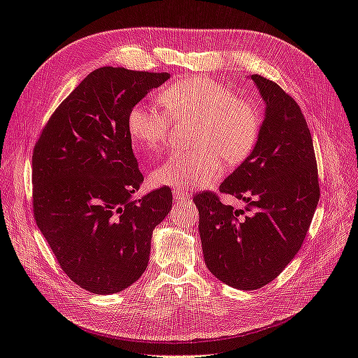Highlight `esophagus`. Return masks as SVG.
Listing matches in <instances>:
<instances>
[{"label":"esophagus","instance_id":"34e87169","mask_svg":"<svg viewBox=\"0 0 358 358\" xmlns=\"http://www.w3.org/2000/svg\"><path fill=\"white\" fill-rule=\"evenodd\" d=\"M173 199L176 200V203L187 201V200H189V192L187 189L178 188V189H175V192H173Z\"/></svg>","mask_w":358,"mask_h":358}]
</instances>
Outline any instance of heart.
Returning <instances> with one entry per match:
<instances>
[{
	"mask_svg": "<svg viewBox=\"0 0 358 358\" xmlns=\"http://www.w3.org/2000/svg\"><path fill=\"white\" fill-rule=\"evenodd\" d=\"M164 109L137 103L128 112L127 129L133 146L152 154L164 146L170 117H192L197 124L191 145L199 149L176 152L150 173L155 187L182 189L208 187L220 176L222 158L229 166L241 164L257 145L262 116L257 106L237 99L233 90L208 78H189L169 86L159 95Z\"/></svg>",
	"mask_w": 358,
	"mask_h": 358,
	"instance_id": "heart-1",
	"label": "heart"
}]
</instances>
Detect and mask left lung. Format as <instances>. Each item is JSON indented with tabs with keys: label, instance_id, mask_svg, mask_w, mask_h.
Returning <instances> with one entry per match:
<instances>
[{
	"label": "left lung",
	"instance_id": "1",
	"mask_svg": "<svg viewBox=\"0 0 358 358\" xmlns=\"http://www.w3.org/2000/svg\"><path fill=\"white\" fill-rule=\"evenodd\" d=\"M266 104L252 152L220 187L246 203L243 210L213 192L194 197L204 263L237 289H257L282 272L299 252L320 200L310 131L299 104L275 82L249 76Z\"/></svg>",
	"mask_w": 358,
	"mask_h": 358
}]
</instances>
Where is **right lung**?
<instances>
[{
  "instance_id": "right-lung-1",
  "label": "right lung",
  "mask_w": 358,
  "mask_h": 358,
  "mask_svg": "<svg viewBox=\"0 0 358 358\" xmlns=\"http://www.w3.org/2000/svg\"><path fill=\"white\" fill-rule=\"evenodd\" d=\"M169 78L96 69L59 104L36 143V222L64 272L95 294L122 291L143 275L152 231L171 209L169 187L133 199L143 175L127 129L129 109Z\"/></svg>"
}]
</instances>
